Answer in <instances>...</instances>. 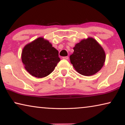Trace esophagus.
<instances>
[{
    "label": "esophagus",
    "instance_id": "34e87169",
    "mask_svg": "<svg viewBox=\"0 0 125 125\" xmlns=\"http://www.w3.org/2000/svg\"><path fill=\"white\" fill-rule=\"evenodd\" d=\"M68 58H69V57H68V56H65V57H62V59H64V60H68Z\"/></svg>",
    "mask_w": 125,
    "mask_h": 125
}]
</instances>
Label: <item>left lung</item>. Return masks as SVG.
I'll use <instances>...</instances> for the list:
<instances>
[{"label": "left lung", "mask_w": 125, "mask_h": 125, "mask_svg": "<svg viewBox=\"0 0 125 125\" xmlns=\"http://www.w3.org/2000/svg\"><path fill=\"white\" fill-rule=\"evenodd\" d=\"M70 56L73 67L80 74L92 76L101 69L105 61V53L101 46L93 38L81 41L73 48Z\"/></svg>", "instance_id": "obj_1"}]
</instances>
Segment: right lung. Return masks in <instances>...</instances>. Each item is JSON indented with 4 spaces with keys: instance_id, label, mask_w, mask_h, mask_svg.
Instances as JSON below:
<instances>
[{
    "instance_id": "obj_1",
    "label": "right lung",
    "mask_w": 125,
    "mask_h": 125,
    "mask_svg": "<svg viewBox=\"0 0 125 125\" xmlns=\"http://www.w3.org/2000/svg\"><path fill=\"white\" fill-rule=\"evenodd\" d=\"M21 60L25 69L32 76L37 78L44 77L51 74L60 61L58 51L42 37L25 46Z\"/></svg>"
}]
</instances>
